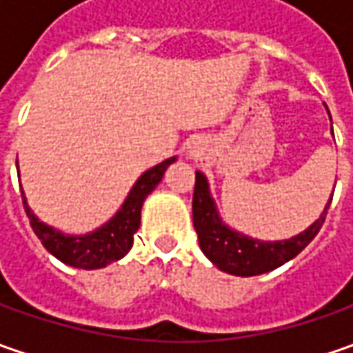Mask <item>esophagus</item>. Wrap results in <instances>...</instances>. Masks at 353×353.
I'll return each instance as SVG.
<instances>
[{
    "label": "esophagus",
    "mask_w": 353,
    "mask_h": 353,
    "mask_svg": "<svg viewBox=\"0 0 353 353\" xmlns=\"http://www.w3.org/2000/svg\"><path fill=\"white\" fill-rule=\"evenodd\" d=\"M190 149H194V145H192V147H190Z\"/></svg>",
    "instance_id": "1"
}]
</instances>
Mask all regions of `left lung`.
<instances>
[{
  "instance_id": "1",
  "label": "left lung",
  "mask_w": 353,
  "mask_h": 353,
  "mask_svg": "<svg viewBox=\"0 0 353 353\" xmlns=\"http://www.w3.org/2000/svg\"><path fill=\"white\" fill-rule=\"evenodd\" d=\"M330 202H332V194L319 220H314V224L308 225L305 232L289 239L263 241L257 237L245 236L225 224L212 198L206 174L196 170V184H194V198H192V222L198 234L200 250L220 271L236 275V277H253V275H263L277 269L305 250L324 224Z\"/></svg>"
}]
</instances>
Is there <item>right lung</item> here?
Here are the masks:
<instances>
[{
	"mask_svg": "<svg viewBox=\"0 0 353 353\" xmlns=\"http://www.w3.org/2000/svg\"><path fill=\"white\" fill-rule=\"evenodd\" d=\"M174 161L176 157H170L167 161L145 170L137 179V183L133 184V188L129 190L121 208L105 224L82 236L62 234L61 230L41 222L34 216V212L29 208L27 196L21 190L23 206H25L33 232L50 255H54L59 261L76 269H88V271L102 269L105 265L119 261L121 257L128 255V251L133 245V234L139 230V224H141L143 202L155 190L157 184L163 181L165 170L169 169V165Z\"/></svg>",
	"mask_w": 353,
	"mask_h": 353,
	"instance_id": "right-lung-1",
	"label": "right lung"
}]
</instances>
